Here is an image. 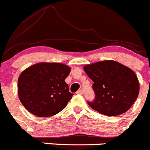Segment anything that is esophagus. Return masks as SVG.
<instances>
[{
	"label": "esophagus",
	"mask_w": 150,
	"mask_h": 150,
	"mask_svg": "<svg viewBox=\"0 0 150 150\" xmlns=\"http://www.w3.org/2000/svg\"><path fill=\"white\" fill-rule=\"evenodd\" d=\"M76 94L78 95H82L83 94V90H79L76 92Z\"/></svg>",
	"instance_id": "esophagus-1"
}]
</instances>
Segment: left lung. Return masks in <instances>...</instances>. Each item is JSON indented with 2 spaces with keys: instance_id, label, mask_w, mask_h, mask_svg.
I'll list each match as a JSON object with an SVG mask.
<instances>
[{
  "instance_id": "1",
  "label": "left lung",
  "mask_w": 150,
  "mask_h": 150,
  "mask_svg": "<svg viewBox=\"0 0 150 150\" xmlns=\"http://www.w3.org/2000/svg\"><path fill=\"white\" fill-rule=\"evenodd\" d=\"M83 69L94 82L96 97L93 102L87 101L92 109L117 116L131 107L139 93V80L133 71L114 60L86 65Z\"/></svg>"
}]
</instances>
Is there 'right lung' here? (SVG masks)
<instances>
[{
	"instance_id": "obj_1",
	"label": "right lung",
	"mask_w": 150,
	"mask_h": 150,
	"mask_svg": "<svg viewBox=\"0 0 150 150\" xmlns=\"http://www.w3.org/2000/svg\"><path fill=\"white\" fill-rule=\"evenodd\" d=\"M71 68L59 63H39L23 71L18 79V96L25 109L47 117L61 112L71 99L65 79Z\"/></svg>"
}]
</instances>
